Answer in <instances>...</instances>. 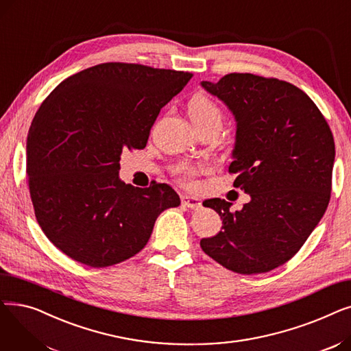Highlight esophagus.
Returning <instances> with one entry per match:
<instances>
[{
  "label": "esophagus",
  "mask_w": 351,
  "mask_h": 351,
  "mask_svg": "<svg viewBox=\"0 0 351 351\" xmlns=\"http://www.w3.org/2000/svg\"><path fill=\"white\" fill-rule=\"evenodd\" d=\"M180 200H182V205L186 206V208H191V209H199L202 208V200L196 196H189V195H182L180 196Z\"/></svg>",
  "instance_id": "esophagus-1"
}]
</instances>
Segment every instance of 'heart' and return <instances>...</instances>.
I'll return each instance as SVG.
<instances>
[{
    "label": "heart",
    "instance_id": "obj_1",
    "mask_svg": "<svg viewBox=\"0 0 351 351\" xmlns=\"http://www.w3.org/2000/svg\"><path fill=\"white\" fill-rule=\"evenodd\" d=\"M188 114L193 125H199L209 121H222V112L220 109L215 105V102L208 98L204 94H197L192 97V99L188 104ZM204 165H196L189 162H182L175 168V173L188 183H192L196 176L205 172Z\"/></svg>",
    "mask_w": 351,
    "mask_h": 351
}]
</instances>
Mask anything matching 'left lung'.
<instances>
[{
	"instance_id": "8db88e82",
	"label": "left lung",
	"mask_w": 351,
	"mask_h": 351,
	"mask_svg": "<svg viewBox=\"0 0 351 351\" xmlns=\"http://www.w3.org/2000/svg\"><path fill=\"white\" fill-rule=\"evenodd\" d=\"M236 121L229 172L234 188L250 195L242 210L225 199L204 206L222 219V230L200 247L223 267L256 274L285 265L323 217L331 192L335 139L316 106L286 81L229 73L202 81Z\"/></svg>"
}]
</instances>
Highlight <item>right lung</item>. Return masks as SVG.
<instances>
[{
	"label": "right lung",
	"mask_w": 351,
	"mask_h": 351,
	"mask_svg": "<svg viewBox=\"0 0 351 351\" xmlns=\"http://www.w3.org/2000/svg\"><path fill=\"white\" fill-rule=\"evenodd\" d=\"M192 73L106 62L62 81L41 104L27 138L35 217L49 241L90 267L121 263L149 241L158 216L180 205L166 183L119 179L123 151L143 149L160 109Z\"/></svg>",
	"instance_id": "add662e5"
}]
</instances>
